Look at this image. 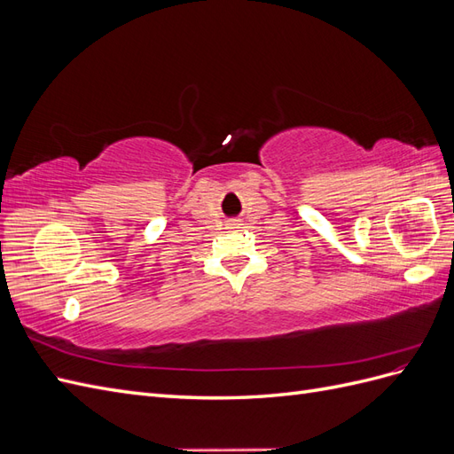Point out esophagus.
<instances>
[{"label": "esophagus", "instance_id": "esophagus-1", "mask_svg": "<svg viewBox=\"0 0 454 454\" xmlns=\"http://www.w3.org/2000/svg\"><path fill=\"white\" fill-rule=\"evenodd\" d=\"M227 229H242V222L240 219H229Z\"/></svg>", "mask_w": 454, "mask_h": 454}]
</instances>
